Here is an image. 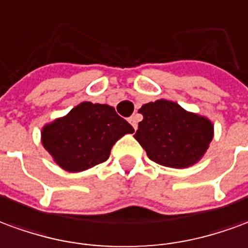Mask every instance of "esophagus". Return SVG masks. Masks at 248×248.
<instances>
[{
  "label": "esophagus",
  "mask_w": 248,
  "mask_h": 248,
  "mask_svg": "<svg viewBox=\"0 0 248 248\" xmlns=\"http://www.w3.org/2000/svg\"><path fill=\"white\" fill-rule=\"evenodd\" d=\"M129 123H131V125H132L135 129H138V117L136 116H132V117H129Z\"/></svg>",
  "instance_id": "1"
}]
</instances>
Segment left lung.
I'll list each match as a JSON object with an SVG mask.
<instances>
[{"label":"left lung","instance_id":"1","mask_svg":"<svg viewBox=\"0 0 248 248\" xmlns=\"http://www.w3.org/2000/svg\"><path fill=\"white\" fill-rule=\"evenodd\" d=\"M135 139L152 161L170 168H188L204 156L214 125L204 116L188 112L170 100L144 104Z\"/></svg>","mask_w":248,"mask_h":248}]
</instances>
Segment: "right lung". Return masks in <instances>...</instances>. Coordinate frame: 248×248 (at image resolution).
<instances>
[{
  "instance_id": "1",
  "label": "right lung",
  "mask_w": 248,
  "mask_h": 248,
  "mask_svg": "<svg viewBox=\"0 0 248 248\" xmlns=\"http://www.w3.org/2000/svg\"><path fill=\"white\" fill-rule=\"evenodd\" d=\"M133 131L113 107L84 101L44 125L41 143L62 170L81 172L107 160L113 144Z\"/></svg>"
}]
</instances>
